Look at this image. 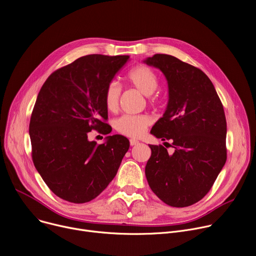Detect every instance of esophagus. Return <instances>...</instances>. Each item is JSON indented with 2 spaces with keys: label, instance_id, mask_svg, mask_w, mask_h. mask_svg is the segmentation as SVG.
Instances as JSON below:
<instances>
[{
  "label": "esophagus",
  "instance_id": "1",
  "mask_svg": "<svg viewBox=\"0 0 256 256\" xmlns=\"http://www.w3.org/2000/svg\"><path fill=\"white\" fill-rule=\"evenodd\" d=\"M129 142H130V146H136V144H140V142H138V140H130Z\"/></svg>",
  "mask_w": 256,
  "mask_h": 256
}]
</instances>
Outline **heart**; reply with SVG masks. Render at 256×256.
Segmentation results:
<instances>
[{"label":"heart","mask_w":256,"mask_h":256,"mask_svg":"<svg viewBox=\"0 0 256 256\" xmlns=\"http://www.w3.org/2000/svg\"><path fill=\"white\" fill-rule=\"evenodd\" d=\"M126 82L146 95L148 104L152 106L158 108L163 104L162 97L152 93L158 89L160 81L159 76L152 68L140 64L132 68L125 76ZM121 96V88L112 82L108 85L104 92V104L108 112H116L119 108ZM150 124V118L144 114H124L114 122V129L122 135L128 137H140L144 134Z\"/></svg>","instance_id":"b5f03b06"}]
</instances>
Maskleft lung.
<instances>
[{"instance_id":"obj_1","label":"left lung","mask_w":256,"mask_h":256,"mask_svg":"<svg viewBox=\"0 0 256 256\" xmlns=\"http://www.w3.org/2000/svg\"><path fill=\"white\" fill-rule=\"evenodd\" d=\"M144 62L162 70L169 88L166 112L150 133L172 140L174 148V152L168 154L162 144H150L146 180L165 204L188 207L204 198L226 164L224 106L200 68L167 54H154Z\"/></svg>"}]
</instances>
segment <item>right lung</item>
I'll return each mask as SVG.
<instances>
[{"instance_id":"1","label":"right lung","mask_w":256,"mask_h":256,"mask_svg":"<svg viewBox=\"0 0 256 256\" xmlns=\"http://www.w3.org/2000/svg\"><path fill=\"white\" fill-rule=\"evenodd\" d=\"M128 55L90 54L53 72L32 112V159L48 188L74 204L89 202L114 180L129 140L108 136L88 140L92 130L108 134L104 92Z\"/></svg>"}]
</instances>
